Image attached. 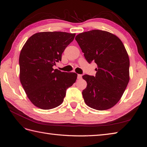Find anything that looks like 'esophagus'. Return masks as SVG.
<instances>
[{
    "label": "esophagus",
    "instance_id": "1",
    "mask_svg": "<svg viewBox=\"0 0 147 147\" xmlns=\"http://www.w3.org/2000/svg\"><path fill=\"white\" fill-rule=\"evenodd\" d=\"M82 78V75H81V74H78V76H77V78H78V79H79V80H80Z\"/></svg>",
    "mask_w": 147,
    "mask_h": 147
}]
</instances>
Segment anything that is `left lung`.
I'll use <instances>...</instances> for the list:
<instances>
[{"mask_svg": "<svg viewBox=\"0 0 147 147\" xmlns=\"http://www.w3.org/2000/svg\"><path fill=\"white\" fill-rule=\"evenodd\" d=\"M75 40L89 63L97 65L96 76L84 75L87 86L82 91L90 107L111 109L121 98L129 81V59L123 42L107 31L92 30L78 34Z\"/></svg>", "mask_w": 147, "mask_h": 147, "instance_id": "left-lung-1", "label": "left lung"}]
</instances>
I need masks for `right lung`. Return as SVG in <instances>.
<instances>
[{
	"instance_id": "add662e5",
	"label": "right lung",
	"mask_w": 147,
	"mask_h": 147,
	"mask_svg": "<svg viewBox=\"0 0 147 147\" xmlns=\"http://www.w3.org/2000/svg\"><path fill=\"white\" fill-rule=\"evenodd\" d=\"M75 36L64 32H38L22 48L20 80L29 99L38 108L49 110L60 105L66 90L76 81L77 74L53 68Z\"/></svg>"
}]
</instances>
